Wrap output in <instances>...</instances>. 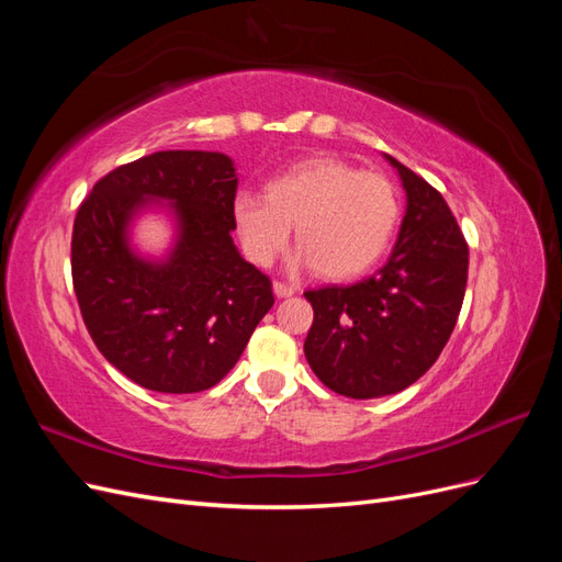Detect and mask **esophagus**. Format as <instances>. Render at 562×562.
Instances as JSON below:
<instances>
[{"label":"esophagus","instance_id":"esophagus-1","mask_svg":"<svg viewBox=\"0 0 562 562\" xmlns=\"http://www.w3.org/2000/svg\"><path fill=\"white\" fill-rule=\"evenodd\" d=\"M295 291H297L295 285H288V283H283V281H274V293H277V297H291V295H295Z\"/></svg>","mask_w":562,"mask_h":562}]
</instances>
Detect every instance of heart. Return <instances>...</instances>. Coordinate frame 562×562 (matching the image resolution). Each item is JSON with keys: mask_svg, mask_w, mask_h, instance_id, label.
I'll return each instance as SVG.
<instances>
[{"mask_svg": "<svg viewBox=\"0 0 562 562\" xmlns=\"http://www.w3.org/2000/svg\"><path fill=\"white\" fill-rule=\"evenodd\" d=\"M246 252L269 265L293 234L295 267L326 279H353L375 265L394 236L401 201L382 173L359 171L335 157L304 159L267 182V194L236 192L232 203Z\"/></svg>", "mask_w": 562, "mask_h": 562, "instance_id": "heart-1", "label": "heart"}]
</instances>
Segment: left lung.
<instances>
[{
	"mask_svg": "<svg viewBox=\"0 0 562 562\" xmlns=\"http://www.w3.org/2000/svg\"><path fill=\"white\" fill-rule=\"evenodd\" d=\"M405 190V215L389 260L353 285L307 291L314 323L304 356L314 375L347 398L398 394L448 345L462 310L469 246L446 199L384 155Z\"/></svg>",
	"mask_w": 562,
	"mask_h": 562,
	"instance_id": "left-lung-1",
	"label": "left lung"
}]
</instances>
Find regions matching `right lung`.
Returning a JSON list of instances; mask_svg holds the SVG:
<instances>
[{
  "instance_id": "1",
  "label": "right lung",
  "mask_w": 562,
  "mask_h": 562,
  "mask_svg": "<svg viewBox=\"0 0 562 562\" xmlns=\"http://www.w3.org/2000/svg\"><path fill=\"white\" fill-rule=\"evenodd\" d=\"M236 168L223 151L168 149L114 168L75 217L72 283L100 353L161 394L211 389L239 361L274 304L271 281L234 246ZM161 207L177 236L164 259L130 241Z\"/></svg>"
}]
</instances>
